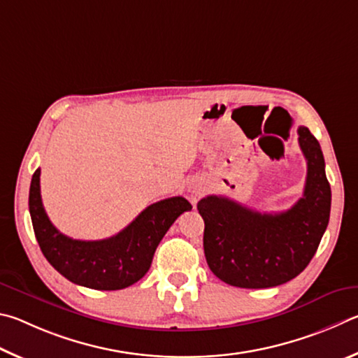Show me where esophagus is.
<instances>
[{
  "label": "esophagus",
  "mask_w": 358,
  "mask_h": 358,
  "mask_svg": "<svg viewBox=\"0 0 358 358\" xmlns=\"http://www.w3.org/2000/svg\"><path fill=\"white\" fill-rule=\"evenodd\" d=\"M189 192L192 193V196H198L199 195V193H201L203 192V187L201 185H199V184H195V182H193V184H190L189 185Z\"/></svg>",
  "instance_id": "1"
}]
</instances>
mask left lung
Instances as JSON below:
<instances>
[{"label":"left lung","mask_w":358,"mask_h":358,"mask_svg":"<svg viewBox=\"0 0 358 358\" xmlns=\"http://www.w3.org/2000/svg\"><path fill=\"white\" fill-rule=\"evenodd\" d=\"M297 131L308 169L303 196L291 209L261 214L215 195L198 203L206 261L227 285L262 289L291 281L310 264L327 229L331 190L322 150L308 129Z\"/></svg>","instance_id":"1"}]
</instances>
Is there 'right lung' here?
I'll return each mask as SVG.
<instances>
[{"mask_svg": "<svg viewBox=\"0 0 358 358\" xmlns=\"http://www.w3.org/2000/svg\"><path fill=\"white\" fill-rule=\"evenodd\" d=\"M192 210L182 196L150 204L121 233L102 241H77L53 227L41 198V169L29 187V214L43 256L62 277L99 291H117L141 280L155 248L180 214Z\"/></svg>", "mask_w": 358, "mask_h": 358, "instance_id": "1", "label": "right lung"}]
</instances>
